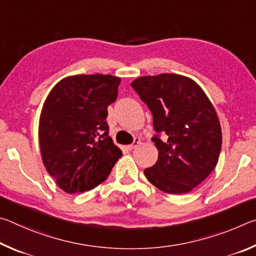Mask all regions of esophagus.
<instances>
[{"label":"esophagus","instance_id":"34e87169","mask_svg":"<svg viewBox=\"0 0 256 256\" xmlns=\"http://www.w3.org/2000/svg\"><path fill=\"white\" fill-rule=\"evenodd\" d=\"M141 144V142H140V138H134V140H133V144L128 146V149H130V150H132V149H134V148H136V146H138V144Z\"/></svg>","mask_w":256,"mask_h":256}]
</instances>
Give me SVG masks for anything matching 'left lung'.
Returning <instances> with one entry per match:
<instances>
[{"mask_svg":"<svg viewBox=\"0 0 256 256\" xmlns=\"http://www.w3.org/2000/svg\"><path fill=\"white\" fill-rule=\"evenodd\" d=\"M131 86L154 118L151 140L158 160L146 168V177L162 192H190L210 175L219 159L222 128L214 106L200 86L183 76H141Z\"/></svg>","mask_w":256,"mask_h":256,"instance_id":"obj_1","label":"left lung"}]
</instances>
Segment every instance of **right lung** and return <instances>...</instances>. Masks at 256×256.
I'll list each match as a JSON object with an SVG mask.
<instances>
[{
  "label": "right lung",
  "mask_w": 256,
  "mask_h": 256,
  "mask_svg": "<svg viewBox=\"0 0 256 256\" xmlns=\"http://www.w3.org/2000/svg\"><path fill=\"white\" fill-rule=\"evenodd\" d=\"M120 82L110 74L68 76L47 97L40 120V152L47 172L64 192L94 188L122 157L106 120Z\"/></svg>",
  "instance_id": "add662e5"
}]
</instances>
